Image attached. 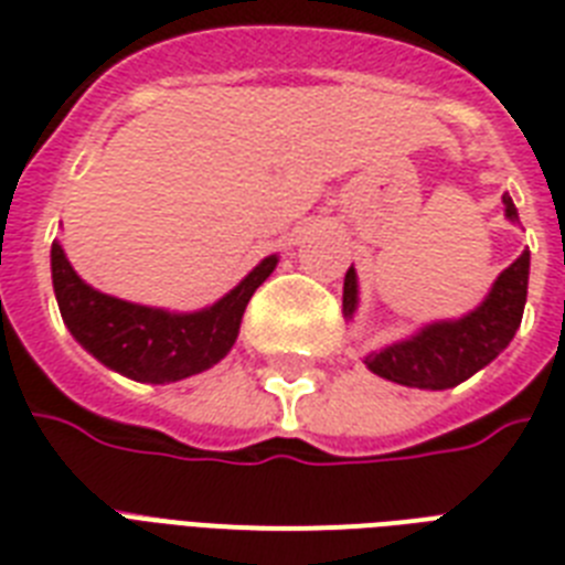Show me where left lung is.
Segmentation results:
<instances>
[{"label":"left lung","mask_w":565,"mask_h":565,"mask_svg":"<svg viewBox=\"0 0 565 565\" xmlns=\"http://www.w3.org/2000/svg\"><path fill=\"white\" fill-rule=\"evenodd\" d=\"M501 202H504V216L519 222L513 199L504 195ZM527 273H531V252L525 248L495 278L478 308L460 319L428 322L416 334L370 352L363 358L366 370L393 384L416 386V390H448L463 384L466 377H472L487 363L495 361L522 326ZM354 310H358V273L352 266L343 284V317L352 319Z\"/></svg>","instance_id":"obj_1"}]
</instances>
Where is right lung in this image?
I'll return each instance as SVG.
<instances>
[{"instance_id": "1", "label": "right lung", "mask_w": 565, "mask_h": 565, "mask_svg": "<svg viewBox=\"0 0 565 565\" xmlns=\"http://www.w3.org/2000/svg\"><path fill=\"white\" fill-rule=\"evenodd\" d=\"M49 257L57 308L75 343L108 370L140 384H172L220 363L237 343L248 299L278 266V255L264 257L211 308L179 313L135 305L90 287L75 273L57 239Z\"/></svg>"}]
</instances>
